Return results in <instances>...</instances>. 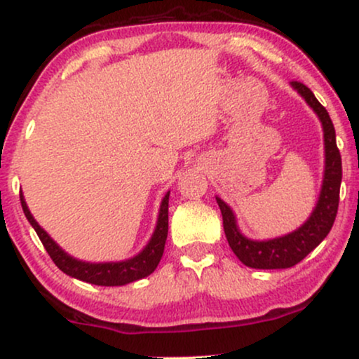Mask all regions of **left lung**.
Wrapping results in <instances>:
<instances>
[{
  "label": "left lung",
  "mask_w": 359,
  "mask_h": 359,
  "mask_svg": "<svg viewBox=\"0 0 359 359\" xmlns=\"http://www.w3.org/2000/svg\"><path fill=\"white\" fill-rule=\"evenodd\" d=\"M290 83L304 97L306 104L313 109L320 122H322L325 138L323 184L318 203H316L313 212L305 224L290 234L269 241H250L245 236H242L236 224V216L232 209L221 198H216L222 214V224H224L229 248L242 264L252 269H288L299 264L328 236L338 212L339 184H341V155H339L337 147L333 122L327 109L316 100L313 92L309 87L297 81H292Z\"/></svg>",
  "instance_id": "8db88e82"
}]
</instances>
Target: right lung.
<instances>
[{"instance_id":"obj_1","label":"right lung","mask_w":359,"mask_h":359,"mask_svg":"<svg viewBox=\"0 0 359 359\" xmlns=\"http://www.w3.org/2000/svg\"><path fill=\"white\" fill-rule=\"evenodd\" d=\"M22 211L25 216L29 221V224L34 227L36 234L39 236L41 242H43L44 249L48 250V254L53 259V262L67 276L79 280L94 283V285H104V287H118V285H127L130 282L140 280V278L148 277L150 273L155 272V269L160 264L163 250H165V242L168 237V199L170 193L165 194L163 198L160 214H158V222L156 229L153 232L150 242L147 244V248L142 250L138 255L122 260V262H104V264H90V262H82L71 257V255L64 252L55 242L50 239V236L46 232L43 227L37 224L29 209L26 206L25 196L22 193L20 194Z\"/></svg>"}]
</instances>
